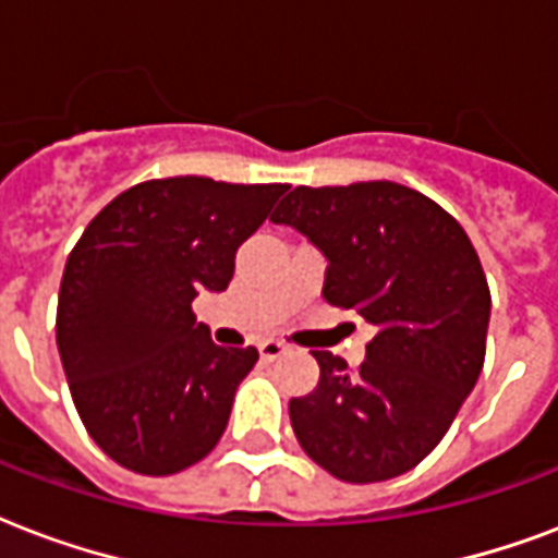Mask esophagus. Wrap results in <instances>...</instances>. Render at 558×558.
<instances>
[{"mask_svg": "<svg viewBox=\"0 0 558 558\" xmlns=\"http://www.w3.org/2000/svg\"><path fill=\"white\" fill-rule=\"evenodd\" d=\"M258 355H262V361H276V357L284 355V343H279V340H265V343H258Z\"/></svg>", "mask_w": 558, "mask_h": 558, "instance_id": "1", "label": "esophagus"}]
</instances>
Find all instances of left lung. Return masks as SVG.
Here are the masks:
<instances>
[{
  "instance_id": "1",
  "label": "left lung",
  "mask_w": 558,
  "mask_h": 558,
  "mask_svg": "<svg viewBox=\"0 0 558 558\" xmlns=\"http://www.w3.org/2000/svg\"><path fill=\"white\" fill-rule=\"evenodd\" d=\"M328 258L323 296L375 326L349 369L314 352L319 384L291 399L302 451L343 483H381L434 451L486 357L489 284L465 230L390 180L296 185L270 215Z\"/></svg>"
}]
</instances>
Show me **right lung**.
<instances>
[{"mask_svg": "<svg viewBox=\"0 0 558 558\" xmlns=\"http://www.w3.org/2000/svg\"><path fill=\"white\" fill-rule=\"evenodd\" d=\"M284 183L166 177L107 203L66 258L58 352L86 434L124 469L166 477L201 463L258 352L215 347L197 291H223L235 250Z\"/></svg>", "mask_w": 558, "mask_h": 558, "instance_id": "1", "label": "right lung"}]
</instances>
